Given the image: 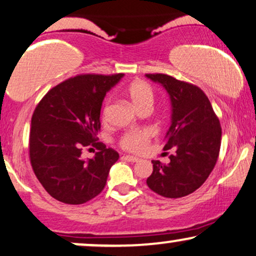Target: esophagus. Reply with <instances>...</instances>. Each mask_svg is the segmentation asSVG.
Listing matches in <instances>:
<instances>
[{"mask_svg": "<svg viewBox=\"0 0 256 256\" xmlns=\"http://www.w3.org/2000/svg\"><path fill=\"white\" fill-rule=\"evenodd\" d=\"M122 158H124L125 160H128V162H139L140 160H139L138 157H134V156H130V154H126V156H122Z\"/></svg>", "mask_w": 256, "mask_h": 256, "instance_id": "obj_1", "label": "esophagus"}]
</instances>
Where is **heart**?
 <instances>
[{
	"instance_id": "obj_1",
	"label": "heart",
	"mask_w": 256,
	"mask_h": 256,
	"mask_svg": "<svg viewBox=\"0 0 256 256\" xmlns=\"http://www.w3.org/2000/svg\"><path fill=\"white\" fill-rule=\"evenodd\" d=\"M126 96L134 105V108L139 111L144 108H151L154 102V92L148 84L142 80H136L126 87ZM108 112V100L105 102L102 108V117H106ZM152 137V131L148 128L140 131H134L125 134L122 139V146L130 151H142L146 146L148 140Z\"/></svg>"
}]
</instances>
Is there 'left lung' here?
<instances>
[{"label":"left lung","mask_w":256,"mask_h":256,"mask_svg":"<svg viewBox=\"0 0 256 256\" xmlns=\"http://www.w3.org/2000/svg\"><path fill=\"white\" fill-rule=\"evenodd\" d=\"M169 96L171 124L163 150L174 148L169 164L152 160L148 186L158 195L180 198L195 192L208 178L221 146V125L208 96L192 84L166 74H145Z\"/></svg>","instance_id":"1"}]
</instances>
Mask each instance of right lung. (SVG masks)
<instances>
[{
    "mask_svg": "<svg viewBox=\"0 0 256 256\" xmlns=\"http://www.w3.org/2000/svg\"><path fill=\"white\" fill-rule=\"evenodd\" d=\"M124 74H85L59 84L42 98L32 117L29 154L35 176L52 197L82 204L105 188L119 154L96 142L106 93ZM98 148L84 160L82 148Z\"/></svg>",
    "mask_w": 256,
    "mask_h": 256,
    "instance_id": "obj_1",
    "label": "right lung"
}]
</instances>
